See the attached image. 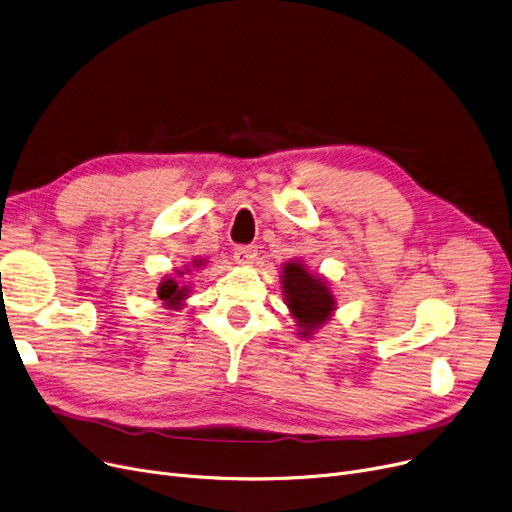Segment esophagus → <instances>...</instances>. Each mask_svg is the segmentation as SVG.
<instances>
[{"label":"esophagus","instance_id":"34e87169","mask_svg":"<svg viewBox=\"0 0 512 512\" xmlns=\"http://www.w3.org/2000/svg\"><path fill=\"white\" fill-rule=\"evenodd\" d=\"M256 256H258V248L252 246V243L250 246H237L233 250V260L237 264H252L256 260Z\"/></svg>","mask_w":512,"mask_h":512}]
</instances>
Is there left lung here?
Returning <instances> with one entry per match:
<instances>
[{
	"label": "left lung",
	"mask_w": 512,
	"mask_h": 512,
	"mask_svg": "<svg viewBox=\"0 0 512 512\" xmlns=\"http://www.w3.org/2000/svg\"><path fill=\"white\" fill-rule=\"evenodd\" d=\"M283 273L287 306L296 316L298 327L304 329L302 335H310L312 329L329 321L335 308V298L319 277H312L298 262H287Z\"/></svg>",
	"instance_id": "1"
}]
</instances>
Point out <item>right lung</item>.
<instances>
[{
    "instance_id": "right-lung-1",
    "label": "right lung",
    "mask_w": 512,
    "mask_h": 512,
    "mask_svg": "<svg viewBox=\"0 0 512 512\" xmlns=\"http://www.w3.org/2000/svg\"><path fill=\"white\" fill-rule=\"evenodd\" d=\"M198 262V260H196ZM200 266V264H198ZM158 298L166 304V306H179L185 298H187V287L179 285L175 279H166L160 283L158 287Z\"/></svg>"
}]
</instances>
